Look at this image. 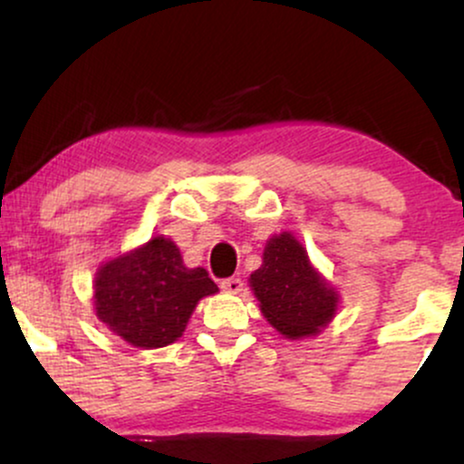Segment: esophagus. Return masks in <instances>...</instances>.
<instances>
[{"label":"esophagus","mask_w":464,"mask_h":464,"mask_svg":"<svg viewBox=\"0 0 464 464\" xmlns=\"http://www.w3.org/2000/svg\"><path fill=\"white\" fill-rule=\"evenodd\" d=\"M220 287L225 292H228V295H239L242 292V279H237V276H228V279H222L220 281Z\"/></svg>","instance_id":"34e87169"}]
</instances>
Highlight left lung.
Segmentation results:
<instances>
[{
    "label": "left lung",
    "instance_id": "left-lung-1",
    "mask_svg": "<svg viewBox=\"0 0 464 464\" xmlns=\"http://www.w3.org/2000/svg\"><path fill=\"white\" fill-rule=\"evenodd\" d=\"M248 281L266 321L290 340L318 334L338 310V292L287 231L266 242L264 262Z\"/></svg>",
    "mask_w": 464,
    "mask_h": 464
}]
</instances>
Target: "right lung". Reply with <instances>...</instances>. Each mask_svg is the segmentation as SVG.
I'll return each instance as SVG.
<instances>
[{
  "label": "right lung",
  "mask_w": 464,
  "mask_h": 464,
  "mask_svg": "<svg viewBox=\"0 0 464 464\" xmlns=\"http://www.w3.org/2000/svg\"><path fill=\"white\" fill-rule=\"evenodd\" d=\"M95 314L132 347L159 349L180 338L202 296L218 285L205 268H188L172 239L159 236L95 273Z\"/></svg>",
  "instance_id": "right-lung-1"
}]
</instances>
